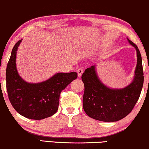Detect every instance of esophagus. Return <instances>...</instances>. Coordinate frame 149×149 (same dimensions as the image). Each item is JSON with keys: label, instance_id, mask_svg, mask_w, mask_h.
<instances>
[{"label": "esophagus", "instance_id": "1", "mask_svg": "<svg viewBox=\"0 0 149 149\" xmlns=\"http://www.w3.org/2000/svg\"><path fill=\"white\" fill-rule=\"evenodd\" d=\"M83 72V68H79L78 70H77V73H78V77H81V75H82Z\"/></svg>", "mask_w": 149, "mask_h": 149}]
</instances>
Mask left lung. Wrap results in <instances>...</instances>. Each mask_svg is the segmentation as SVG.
<instances>
[{"label": "left lung", "mask_w": 149, "mask_h": 149, "mask_svg": "<svg viewBox=\"0 0 149 149\" xmlns=\"http://www.w3.org/2000/svg\"><path fill=\"white\" fill-rule=\"evenodd\" d=\"M137 53V65L133 81L122 89H111L97 77L95 66L87 68L81 77L85 91L83 109L89 117L105 122L119 121L131 113L139 99L144 83L142 57L138 47L127 38Z\"/></svg>", "instance_id": "left-lung-1"}]
</instances>
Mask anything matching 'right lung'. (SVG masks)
Returning a JSON list of instances; mask_svg holds the SVG:
<instances>
[{
  "instance_id": "right-lung-1",
  "label": "right lung",
  "mask_w": 149,
  "mask_h": 149,
  "mask_svg": "<svg viewBox=\"0 0 149 149\" xmlns=\"http://www.w3.org/2000/svg\"><path fill=\"white\" fill-rule=\"evenodd\" d=\"M21 42L19 40L14 45L6 70L9 101L23 117L35 120L45 119L58 111L61 92L77 78V73L59 72L43 82H26L19 76L16 68V54Z\"/></svg>"
}]
</instances>
